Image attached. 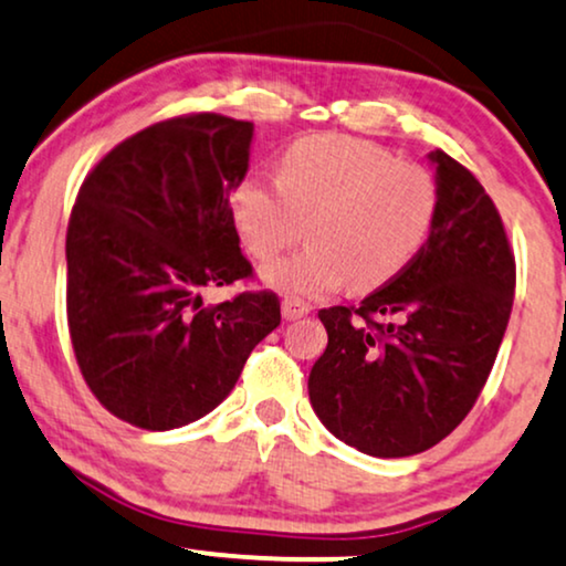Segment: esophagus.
I'll return each instance as SVG.
<instances>
[{
	"label": "esophagus",
	"mask_w": 566,
	"mask_h": 566,
	"mask_svg": "<svg viewBox=\"0 0 566 566\" xmlns=\"http://www.w3.org/2000/svg\"><path fill=\"white\" fill-rule=\"evenodd\" d=\"M307 313H311V305L303 303V300H297V297L282 300V316L287 321H297V318L307 316Z\"/></svg>",
	"instance_id": "obj_1"
}]
</instances>
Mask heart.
Listing matches in <instances>:
<instances>
[{
	"label": "heart",
	"instance_id": "obj_1",
	"mask_svg": "<svg viewBox=\"0 0 566 566\" xmlns=\"http://www.w3.org/2000/svg\"><path fill=\"white\" fill-rule=\"evenodd\" d=\"M439 211L426 167L397 161L349 135L300 138L276 159V188L248 175L230 196L232 224L255 261H271L305 234L311 245L269 263L263 279L297 297H321L349 279L370 292L410 266Z\"/></svg>",
	"mask_w": 566,
	"mask_h": 566
}]
</instances>
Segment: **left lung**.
Here are the masks:
<instances>
[{
	"label": "left lung",
	"instance_id": "left-lung-1",
	"mask_svg": "<svg viewBox=\"0 0 566 566\" xmlns=\"http://www.w3.org/2000/svg\"><path fill=\"white\" fill-rule=\"evenodd\" d=\"M439 211L410 266L363 300L318 311L328 345L307 378L328 431L370 457H410L473 410L510 324L517 266L475 175L431 154Z\"/></svg>",
	"mask_w": 566,
	"mask_h": 566
}]
</instances>
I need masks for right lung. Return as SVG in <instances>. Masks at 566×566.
I'll list each match as a JSON object with an SVG mask.
<instances>
[{
  "mask_svg": "<svg viewBox=\"0 0 566 566\" xmlns=\"http://www.w3.org/2000/svg\"><path fill=\"white\" fill-rule=\"evenodd\" d=\"M253 123L213 112L164 119L93 167L67 224V326L77 368L114 418L171 431L211 412L282 321L276 292L206 305L250 282L230 192Z\"/></svg>",
  "mask_w": 566,
  "mask_h": 566,
  "instance_id": "obj_1",
  "label": "right lung"
}]
</instances>
